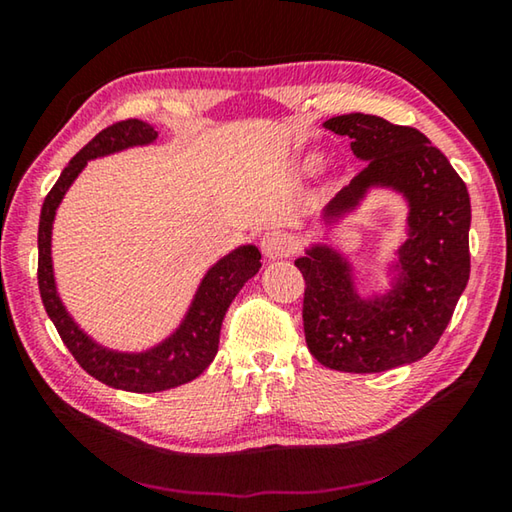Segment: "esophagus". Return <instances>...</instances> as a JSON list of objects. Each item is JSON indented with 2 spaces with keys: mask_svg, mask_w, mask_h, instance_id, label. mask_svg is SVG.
Instances as JSON below:
<instances>
[{
  "mask_svg": "<svg viewBox=\"0 0 512 512\" xmlns=\"http://www.w3.org/2000/svg\"><path fill=\"white\" fill-rule=\"evenodd\" d=\"M298 241L296 237L291 235V232L287 230H268L266 235L262 237V253L268 257V259H280V257H287L291 255L293 250H296Z\"/></svg>",
  "mask_w": 512,
  "mask_h": 512,
  "instance_id": "esophagus-1",
  "label": "esophagus"
}]
</instances>
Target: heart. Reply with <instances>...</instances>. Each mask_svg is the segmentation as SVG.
Masks as SVG:
<instances>
[{
    "label": "heart",
    "mask_w": 512,
    "mask_h": 512,
    "mask_svg": "<svg viewBox=\"0 0 512 512\" xmlns=\"http://www.w3.org/2000/svg\"><path fill=\"white\" fill-rule=\"evenodd\" d=\"M318 164H320V155H316V153L309 155V158L305 160V167H307V169H316Z\"/></svg>",
    "instance_id": "heart-1"
}]
</instances>
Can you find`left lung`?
<instances>
[{"mask_svg":"<svg viewBox=\"0 0 512 512\" xmlns=\"http://www.w3.org/2000/svg\"><path fill=\"white\" fill-rule=\"evenodd\" d=\"M323 126L348 135L366 167L323 207L318 225L336 228L384 189L402 196L406 221L384 264L386 284L370 293H361L359 268L343 250L309 241L296 259L307 284V348L341 372L406 366L433 350L470 280V194L445 155L415 128L363 112Z\"/></svg>","mask_w":512,"mask_h":512,"instance_id":"8db88e82","label":"left lung"}]
</instances>
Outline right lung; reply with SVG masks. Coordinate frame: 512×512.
Here are the masks:
<instances>
[{
  "mask_svg": "<svg viewBox=\"0 0 512 512\" xmlns=\"http://www.w3.org/2000/svg\"><path fill=\"white\" fill-rule=\"evenodd\" d=\"M158 140L155 126L142 119H126L108 126L69 160L42 203L38 225V287L47 316L56 325L60 339L81 368L101 384L131 393H158L183 386L210 366L219 350V334L225 311L241 287L262 268V253L255 244H241L207 268L198 282L194 298L180 323L151 348L117 350L99 343L69 314L58 293L51 237L58 207L69 187L88 167L90 160L108 158L137 146H151Z\"/></svg>",
  "mask_w": 512,
  "mask_h": 512,
  "instance_id": "add662e5",
  "label": "right lung"
}]
</instances>
